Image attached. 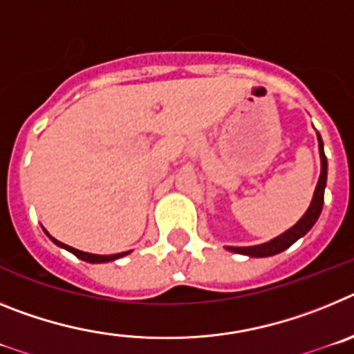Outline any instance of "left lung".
<instances>
[{
	"label": "left lung",
	"mask_w": 354,
	"mask_h": 354,
	"mask_svg": "<svg viewBox=\"0 0 354 354\" xmlns=\"http://www.w3.org/2000/svg\"><path fill=\"white\" fill-rule=\"evenodd\" d=\"M317 142H319V156H321V175H319L317 186H315V192H314V196H312L310 205H308L305 214L301 216V220H299L296 225H292L289 230L280 234L278 237L268 241V243H262V245H255V246H227L228 252L248 255V257H271V255H277V253L289 248L290 245H294L299 237L305 236V234L314 227L319 214H321V211H323L324 187H326V177H328V161H326V156H324L323 140H321V134L319 133H317Z\"/></svg>",
	"instance_id": "1"
}]
</instances>
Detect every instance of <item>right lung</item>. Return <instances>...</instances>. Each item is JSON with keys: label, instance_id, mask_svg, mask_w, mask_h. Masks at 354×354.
<instances>
[{"label": "right lung", "instance_id": "add662e5", "mask_svg": "<svg viewBox=\"0 0 354 354\" xmlns=\"http://www.w3.org/2000/svg\"><path fill=\"white\" fill-rule=\"evenodd\" d=\"M44 232H46V230H44ZM46 234H48V232H46ZM48 236H49V234H48ZM49 239H51L56 246H60V248H65V250H67V252L74 253V255H76L77 259H81V261L92 262V264H99V262L117 261V259H120V257H124V255H127V253H131V252H122V253H115V255H95V253L81 252V250H76V248H72V246H68V245H64V243H60V241H56L55 237H51V236H49Z\"/></svg>", "mask_w": 354, "mask_h": 354}]
</instances>
